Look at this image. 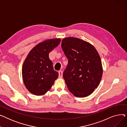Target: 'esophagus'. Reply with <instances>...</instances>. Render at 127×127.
I'll return each mask as SVG.
<instances>
[{
    "mask_svg": "<svg viewBox=\"0 0 127 127\" xmlns=\"http://www.w3.org/2000/svg\"><path fill=\"white\" fill-rule=\"evenodd\" d=\"M63 76V72L62 71L60 70L59 71V78H62Z\"/></svg>",
    "mask_w": 127,
    "mask_h": 127,
    "instance_id": "obj_1",
    "label": "esophagus"
}]
</instances>
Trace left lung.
Masks as SVG:
<instances>
[{"label":"left lung","instance_id":"1","mask_svg":"<svg viewBox=\"0 0 127 127\" xmlns=\"http://www.w3.org/2000/svg\"><path fill=\"white\" fill-rule=\"evenodd\" d=\"M61 47L68 59L63 77L69 91L78 97L90 95L102 76L100 58L92 45L78 38L67 37Z\"/></svg>","mask_w":127,"mask_h":127}]
</instances>
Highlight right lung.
<instances>
[{
	"label": "right lung",
	"instance_id": "1",
	"mask_svg": "<svg viewBox=\"0 0 127 127\" xmlns=\"http://www.w3.org/2000/svg\"><path fill=\"white\" fill-rule=\"evenodd\" d=\"M61 42L60 38L46 40L33 48L25 60L22 68L23 81L26 88L35 95L48 91L58 77L49 53Z\"/></svg>",
	"mask_w": 127,
	"mask_h": 127
}]
</instances>
